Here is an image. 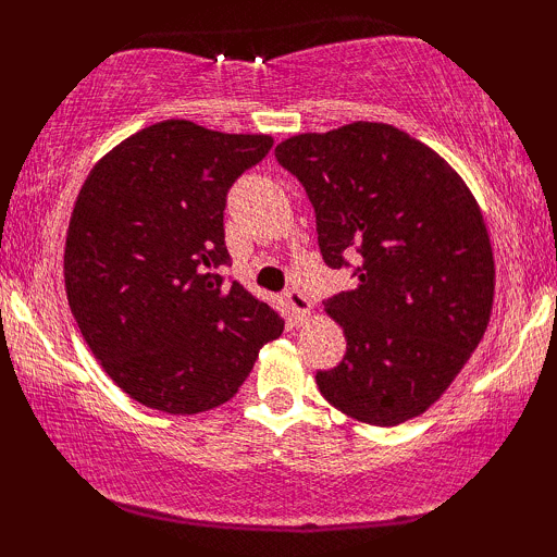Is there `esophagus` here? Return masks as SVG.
Masks as SVG:
<instances>
[{
	"instance_id": "esophagus-1",
	"label": "esophagus",
	"mask_w": 557,
	"mask_h": 557,
	"mask_svg": "<svg viewBox=\"0 0 557 557\" xmlns=\"http://www.w3.org/2000/svg\"><path fill=\"white\" fill-rule=\"evenodd\" d=\"M284 296H286L288 309H292V314H294L296 319H301V322H304V319L311 317V301H309V296L301 292V288L292 286Z\"/></svg>"
}]
</instances>
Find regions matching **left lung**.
Wrapping results in <instances>:
<instances>
[{"mask_svg": "<svg viewBox=\"0 0 557 557\" xmlns=\"http://www.w3.org/2000/svg\"><path fill=\"white\" fill-rule=\"evenodd\" d=\"M276 159L314 205L324 263H357V284L324 304L347 352L317 372L319 393L370 425L418 418L490 324L494 256L474 195L446 159L391 124L296 134Z\"/></svg>", "mask_w": 557, "mask_h": 557, "instance_id": "left-lung-1", "label": "left lung"}]
</instances>
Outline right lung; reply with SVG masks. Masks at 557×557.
Returning a JSON list of instances; mask_svg holds the SVG:
<instances>
[{
	"label": "right lung",
	"instance_id": "add662e5",
	"mask_svg": "<svg viewBox=\"0 0 557 557\" xmlns=\"http://www.w3.org/2000/svg\"><path fill=\"white\" fill-rule=\"evenodd\" d=\"M273 147L159 121L96 162L65 238V294L109 377L141 406L193 416L231 400L284 319L238 281L223 210L227 189Z\"/></svg>",
	"mask_w": 557,
	"mask_h": 557
}]
</instances>
